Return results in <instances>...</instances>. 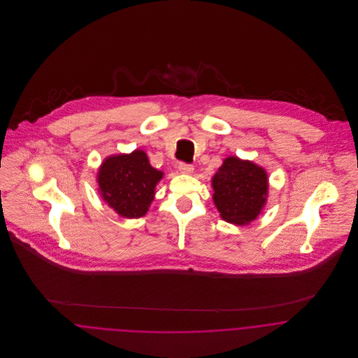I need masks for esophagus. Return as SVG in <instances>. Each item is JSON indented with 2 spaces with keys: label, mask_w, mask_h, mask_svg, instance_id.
<instances>
[{
  "label": "esophagus",
  "mask_w": 358,
  "mask_h": 358,
  "mask_svg": "<svg viewBox=\"0 0 358 358\" xmlns=\"http://www.w3.org/2000/svg\"><path fill=\"white\" fill-rule=\"evenodd\" d=\"M178 168L182 173H192L194 171V166L192 164H186V162H180Z\"/></svg>",
  "instance_id": "esophagus-1"
}]
</instances>
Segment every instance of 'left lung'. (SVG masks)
Listing matches in <instances>:
<instances>
[{
    "mask_svg": "<svg viewBox=\"0 0 358 358\" xmlns=\"http://www.w3.org/2000/svg\"><path fill=\"white\" fill-rule=\"evenodd\" d=\"M212 187L220 217L233 224H248L266 204L268 179L255 162L231 155L213 175Z\"/></svg>",
    "mask_w": 358,
    "mask_h": 358,
    "instance_id": "1",
    "label": "left lung"
}]
</instances>
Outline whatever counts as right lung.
Wrapping results in <instances>:
<instances>
[{
  "label": "right lung",
  "instance_id": "add662e5",
  "mask_svg": "<svg viewBox=\"0 0 358 358\" xmlns=\"http://www.w3.org/2000/svg\"><path fill=\"white\" fill-rule=\"evenodd\" d=\"M162 176L161 171L150 165L143 150L110 155L98 172L99 193L120 216L141 217L149 210L155 186Z\"/></svg>",
  "mask_w": 358,
  "mask_h": 358
}]
</instances>
